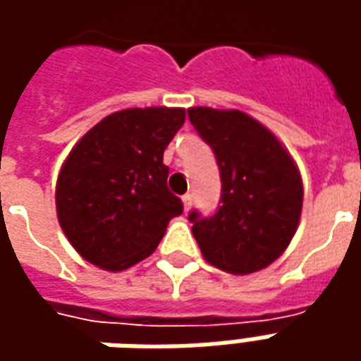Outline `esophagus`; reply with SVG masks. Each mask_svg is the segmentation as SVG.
<instances>
[{"instance_id":"esophagus-1","label":"esophagus","mask_w":361,"mask_h":361,"mask_svg":"<svg viewBox=\"0 0 361 361\" xmlns=\"http://www.w3.org/2000/svg\"><path fill=\"white\" fill-rule=\"evenodd\" d=\"M181 201H183V211L188 212L189 209H191V204H193V199H191V195L188 193V195L181 197Z\"/></svg>"}]
</instances>
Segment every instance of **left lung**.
Returning <instances> with one entry per match:
<instances>
[{
  "label": "left lung",
  "mask_w": 361,
  "mask_h": 361,
  "mask_svg": "<svg viewBox=\"0 0 361 361\" xmlns=\"http://www.w3.org/2000/svg\"><path fill=\"white\" fill-rule=\"evenodd\" d=\"M189 121L216 157L222 181L219 211L189 212L193 235L211 265L250 274L279 259L302 214L298 166L274 135L240 110L189 108Z\"/></svg>",
  "instance_id": "obj_1"
}]
</instances>
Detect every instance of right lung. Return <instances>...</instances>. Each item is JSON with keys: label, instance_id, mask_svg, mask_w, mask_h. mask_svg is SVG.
<instances>
[{"label": "right lung", "instance_id": "1", "mask_svg": "<svg viewBox=\"0 0 361 361\" xmlns=\"http://www.w3.org/2000/svg\"><path fill=\"white\" fill-rule=\"evenodd\" d=\"M183 121V108H129L75 145L59 172L56 209L82 259L116 272L157 250L168 222L183 212L162 162Z\"/></svg>", "mask_w": 361, "mask_h": 361}]
</instances>
